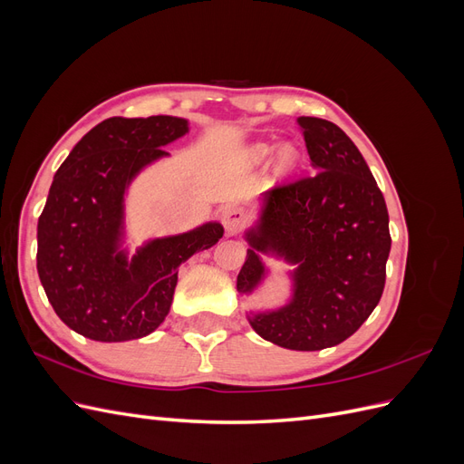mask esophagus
<instances>
[{
	"label": "esophagus",
	"instance_id": "esophagus-1",
	"mask_svg": "<svg viewBox=\"0 0 464 464\" xmlns=\"http://www.w3.org/2000/svg\"><path fill=\"white\" fill-rule=\"evenodd\" d=\"M222 224H224V228H227L230 234L240 232L244 228V224H246L244 208L242 207H236V205L224 208L222 210Z\"/></svg>",
	"mask_w": 464,
	"mask_h": 464
}]
</instances>
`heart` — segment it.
Masks as SVG:
<instances>
[{
	"label": "heart",
	"instance_id": "obj_1",
	"mask_svg": "<svg viewBox=\"0 0 464 464\" xmlns=\"http://www.w3.org/2000/svg\"><path fill=\"white\" fill-rule=\"evenodd\" d=\"M259 152L263 154V152H266V149H265V147H261V149H259Z\"/></svg>",
	"mask_w": 464,
	"mask_h": 464
}]
</instances>
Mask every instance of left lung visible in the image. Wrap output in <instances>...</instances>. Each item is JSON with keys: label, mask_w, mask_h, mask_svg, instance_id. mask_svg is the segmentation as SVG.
<instances>
[{"label": "left lung", "mask_w": 464, "mask_h": 464, "mask_svg": "<svg viewBox=\"0 0 464 464\" xmlns=\"http://www.w3.org/2000/svg\"><path fill=\"white\" fill-rule=\"evenodd\" d=\"M296 121L315 172L265 193L237 290L251 292L265 276L259 251L298 265L292 300L249 323L265 341L310 353L341 344L372 315L391 234L383 193L350 137L327 120Z\"/></svg>", "instance_id": "8db88e82"}]
</instances>
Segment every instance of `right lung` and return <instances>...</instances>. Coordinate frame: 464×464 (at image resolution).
<instances>
[{
	"instance_id": "obj_1",
	"label": "right lung",
	"mask_w": 464,
	"mask_h": 464,
	"mask_svg": "<svg viewBox=\"0 0 464 464\" xmlns=\"http://www.w3.org/2000/svg\"><path fill=\"white\" fill-rule=\"evenodd\" d=\"M186 133L188 120L172 116L108 118L53 176L38 218L36 269L53 312L87 339L123 343L150 334L170 312L178 266L224 234L208 222L152 240L131 259L118 249L130 181Z\"/></svg>"
}]
</instances>
